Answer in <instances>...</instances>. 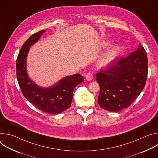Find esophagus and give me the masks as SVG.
<instances>
[{
  "mask_svg": "<svg viewBox=\"0 0 158 158\" xmlns=\"http://www.w3.org/2000/svg\"><path fill=\"white\" fill-rule=\"evenodd\" d=\"M85 80L87 81H91L93 78V74L91 73H89L88 74H87V75L85 76Z\"/></svg>",
  "mask_w": 158,
  "mask_h": 158,
  "instance_id": "esophagus-1",
  "label": "esophagus"
}]
</instances>
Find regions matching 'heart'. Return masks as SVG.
Here are the masks:
<instances>
[{
  "label": "heart",
  "instance_id": "obj_1",
  "mask_svg": "<svg viewBox=\"0 0 158 158\" xmlns=\"http://www.w3.org/2000/svg\"><path fill=\"white\" fill-rule=\"evenodd\" d=\"M109 43H106L105 46H107ZM123 49V47L121 44H116L113 47L110 48L106 53H104L99 59V64L102 67L107 66L114 61L116 57L120 54Z\"/></svg>",
  "mask_w": 158,
  "mask_h": 158
}]
</instances>
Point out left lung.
<instances>
[{
	"instance_id": "left-lung-1",
	"label": "left lung",
	"mask_w": 158,
	"mask_h": 158,
	"mask_svg": "<svg viewBox=\"0 0 158 158\" xmlns=\"http://www.w3.org/2000/svg\"><path fill=\"white\" fill-rule=\"evenodd\" d=\"M147 76V54L139 44L136 51L118 59L106 71L97 73L99 105L110 112L127 108L143 91Z\"/></svg>"
}]
</instances>
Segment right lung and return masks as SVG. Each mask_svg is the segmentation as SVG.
<instances>
[{
    "label": "right lung",
    "mask_w": 158,
    "mask_h": 158,
    "mask_svg": "<svg viewBox=\"0 0 158 158\" xmlns=\"http://www.w3.org/2000/svg\"><path fill=\"white\" fill-rule=\"evenodd\" d=\"M45 30L31 35L23 44L16 61L17 78L24 96L37 109L51 114H60L71 107L73 91L83 82L82 76H67L49 87H42L29 77L27 70V57L30 48L36 43Z\"/></svg>",
    "instance_id": "1"
}]
</instances>
